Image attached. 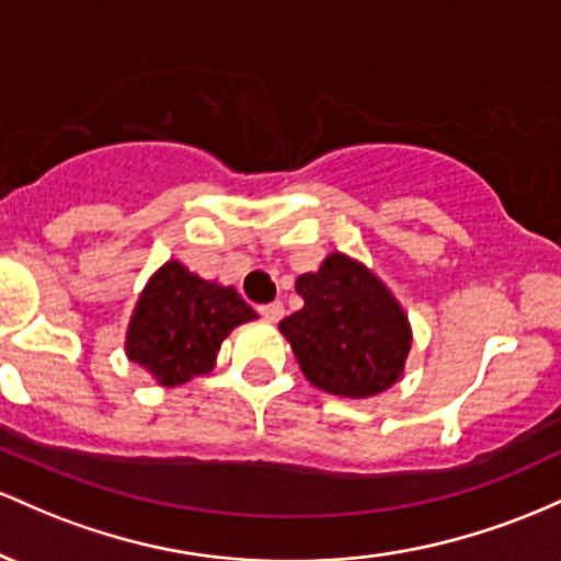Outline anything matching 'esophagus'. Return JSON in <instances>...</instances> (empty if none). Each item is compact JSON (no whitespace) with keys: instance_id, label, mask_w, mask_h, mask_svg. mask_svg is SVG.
Masks as SVG:
<instances>
[{"instance_id":"1","label":"esophagus","mask_w":561,"mask_h":561,"mask_svg":"<svg viewBox=\"0 0 561 561\" xmlns=\"http://www.w3.org/2000/svg\"><path fill=\"white\" fill-rule=\"evenodd\" d=\"M260 310V314L264 320H270V323H278V320L283 318V305L280 301H270V305H260L256 307Z\"/></svg>"}]
</instances>
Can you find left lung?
I'll use <instances>...</instances> for the list:
<instances>
[{
	"mask_svg": "<svg viewBox=\"0 0 561 561\" xmlns=\"http://www.w3.org/2000/svg\"><path fill=\"white\" fill-rule=\"evenodd\" d=\"M305 307L280 320L301 374L339 398H374L400 379L411 325L389 288L360 262L333 251L299 275Z\"/></svg>",
	"mask_w": 561,
	"mask_h": 561,
	"instance_id": "left-lung-1",
	"label": "left lung"
}]
</instances>
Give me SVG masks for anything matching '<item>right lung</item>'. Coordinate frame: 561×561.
Returning <instances> with one entry per match:
<instances>
[{"label":"right lung","instance_id":"add662e5","mask_svg":"<svg viewBox=\"0 0 561 561\" xmlns=\"http://www.w3.org/2000/svg\"><path fill=\"white\" fill-rule=\"evenodd\" d=\"M232 286L198 278L180 262H167L137 299L127 333V355L159 383L209 374L219 344L236 325L254 320Z\"/></svg>","mask_w":561,"mask_h":561}]
</instances>
